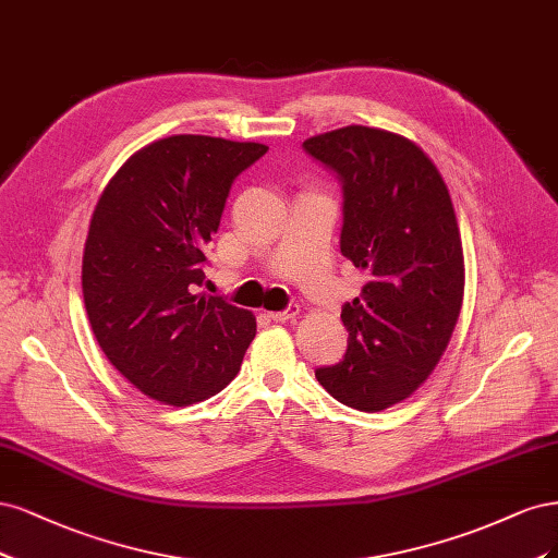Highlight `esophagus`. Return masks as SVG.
I'll list each match as a JSON object with an SVG mask.
<instances>
[{
    "mask_svg": "<svg viewBox=\"0 0 558 558\" xmlns=\"http://www.w3.org/2000/svg\"><path fill=\"white\" fill-rule=\"evenodd\" d=\"M296 315H299V305H296V303H290V305H287V308H282V311L268 313V317H271L274 322H287V319H294Z\"/></svg>",
    "mask_w": 558,
    "mask_h": 558,
    "instance_id": "1",
    "label": "esophagus"
}]
</instances>
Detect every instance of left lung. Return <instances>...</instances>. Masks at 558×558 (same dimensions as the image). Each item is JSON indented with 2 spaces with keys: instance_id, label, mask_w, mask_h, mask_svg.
Masks as SVG:
<instances>
[{
  "instance_id": "1",
  "label": "left lung",
  "mask_w": 558,
  "mask_h": 558,
  "mask_svg": "<svg viewBox=\"0 0 558 558\" xmlns=\"http://www.w3.org/2000/svg\"><path fill=\"white\" fill-rule=\"evenodd\" d=\"M303 150L336 173L340 253L368 278L340 311L343 359L315 377L343 405L385 410L426 380L454 331L463 301L454 206L434 161L403 136L352 124Z\"/></svg>"
}]
</instances>
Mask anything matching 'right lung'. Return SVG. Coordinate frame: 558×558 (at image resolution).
<instances>
[{"label": "right lung", "instance_id": "right-lung-1", "mask_svg": "<svg viewBox=\"0 0 558 558\" xmlns=\"http://www.w3.org/2000/svg\"><path fill=\"white\" fill-rule=\"evenodd\" d=\"M266 150L194 134L155 141L124 161L93 213L83 255L89 325L109 362L155 401L215 397L253 343L255 315L199 287L229 190Z\"/></svg>", "mask_w": 558, "mask_h": 558}]
</instances>
